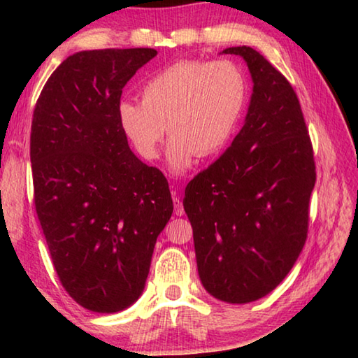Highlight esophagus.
Masks as SVG:
<instances>
[{"label":"esophagus","mask_w":358,"mask_h":358,"mask_svg":"<svg viewBox=\"0 0 358 358\" xmlns=\"http://www.w3.org/2000/svg\"><path fill=\"white\" fill-rule=\"evenodd\" d=\"M173 211L175 215L177 216H181L185 213V208H183V203H181V201L178 197H173Z\"/></svg>","instance_id":"34e87169"}]
</instances>
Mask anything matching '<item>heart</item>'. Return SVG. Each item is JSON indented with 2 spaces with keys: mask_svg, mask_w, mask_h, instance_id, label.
Returning <instances> with one entry per match:
<instances>
[{
  "mask_svg": "<svg viewBox=\"0 0 358 358\" xmlns=\"http://www.w3.org/2000/svg\"><path fill=\"white\" fill-rule=\"evenodd\" d=\"M248 78L232 59H183L150 77L142 102L123 101L118 120L143 159L159 156L166 126L169 164L189 169L197 156L220 153L237 131L248 104Z\"/></svg>",
  "mask_w": 358,
  "mask_h": 358,
  "instance_id": "b5f03b06",
  "label": "heart"
}]
</instances>
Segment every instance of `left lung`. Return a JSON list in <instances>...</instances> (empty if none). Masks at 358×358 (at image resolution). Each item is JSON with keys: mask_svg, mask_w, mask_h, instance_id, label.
<instances>
[{"mask_svg": "<svg viewBox=\"0 0 358 358\" xmlns=\"http://www.w3.org/2000/svg\"><path fill=\"white\" fill-rule=\"evenodd\" d=\"M243 57L254 87L243 128L185 191L199 276L227 303L270 294L292 268L310 227L316 162L292 85L251 47Z\"/></svg>", "mask_w": 358, "mask_h": 358, "instance_id": "left-lung-1", "label": "left lung"}]
</instances>
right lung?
<instances>
[{"mask_svg": "<svg viewBox=\"0 0 358 358\" xmlns=\"http://www.w3.org/2000/svg\"><path fill=\"white\" fill-rule=\"evenodd\" d=\"M155 48L74 53L36 102L34 207L66 292L94 313L132 305L173 203L159 169L132 153L118 120L123 87Z\"/></svg>", "mask_w": 358, "mask_h": 358, "instance_id": "obj_1", "label": "right lung"}]
</instances>
